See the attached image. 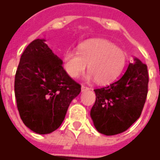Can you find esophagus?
Masks as SVG:
<instances>
[{"instance_id":"1","label":"esophagus","mask_w":160,"mask_h":160,"mask_svg":"<svg viewBox=\"0 0 160 160\" xmlns=\"http://www.w3.org/2000/svg\"><path fill=\"white\" fill-rule=\"evenodd\" d=\"M90 88L88 87H86V86H82L81 87V90H82V92H84V91H87V90H89Z\"/></svg>"}]
</instances>
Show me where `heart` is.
I'll list each match as a JSON object with an SVG mask.
<instances>
[{
	"mask_svg": "<svg viewBox=\"0 0 160 160\" xmlns=\"http://www.w3.org/2000/svg\"><path fill=\"white\" fill-rule=\"evenodd\" d=\"M127 54L106 39H91L80 43L78 51L68 50L63 56L64 69L72 79H77L86 71L88 78L105 85L114 81L122 72Z\"/></svg>",
	"mask_w": 160,
	"mask_h": 160,
	"instance_id": "b5f03b06",
	"label": "heart"
}]
</instances>
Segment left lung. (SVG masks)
<instances>
[{
    "label": "left lung",
    "instance_id": "left-lung-1",
    "mask_svg": "<svg viewBox=\"0 0 160 160\" xmlns=\"http://www.w3.org/2000/svg\"><path fill=\"white\" fill-rule=\"evenodd\" d=\"M148 66L135 58L121 79L95 89L91 118L99 133L115 135L126 131L141 117L148 92Z\"/></svg>",
    "mask_w": 160,
    "mask_h": 160
}]
</instances>
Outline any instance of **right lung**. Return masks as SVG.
<instances>
[{
	"mask_svg": "<svg viewBox=\"0 0 160 160\" xmlns=\"http://www.w3.org/2000/svg\"><path fill=\"white\" fill-rule=\"evenodd\" d=\"M35 39L21 55L15 73L14 92L23 122L37 134H49L64 120L81 86L68 75L62 61L44 42Z\"/></svg>",
	"mask_w": 160,
	"mask_h": 160,
	"instance_id": "obj_1",
	"label": "right lung"
}]
</instances>
